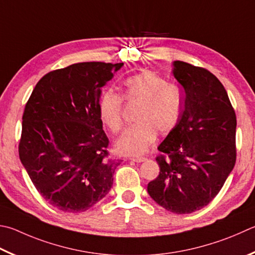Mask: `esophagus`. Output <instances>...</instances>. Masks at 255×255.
I'll use <instances>...</instances> for the list:
<instances>
[{
	"label": "esophagus",
	"mask_w": 255,
	"mask_h": 255,
	"mask_svg": "<svg viewBox=\"0 0 255 255\" xmlns=\"http://www.w3.org/2000/svg\"><path fill=\"white\" fill-rule=\"evenodd\" d=\"M132 161H135V163H142V161H145L146 158L145 157H132L130 158Z\"/></svg>",
	"instance_id": "obj_1"
}]
</instances>
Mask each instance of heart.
Instances as JSON below:
<instances>
[{
  "label": "heart",
  "instance_id": "1",
  "mask_svg": "<svg viewBox=\"0 0 255 255\" xmlns=\"http://www.w3.org/2000/svg\"><path fill=\"white\" fill-rule=\"evenodd\" d=\"M123 97L127 101L140 103L135 123L126 129L115 142L120 155L139 156L145 154L156 139L157 131L169 132L178 124L183 110V95L174 83L150 70H143L123 81ZM123 98L107 90L99 100V116L112 132L123 127Z\"/></svg>",
  "mask_w": 255,
  "mask_h": 255
}]
</instances>
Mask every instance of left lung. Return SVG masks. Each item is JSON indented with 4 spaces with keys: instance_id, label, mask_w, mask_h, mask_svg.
I'll return each instance as SVG.
<instances>
[{
    "instance_id": "obj_1",
    "label": "left lung",
    "mask_w": 255,
    "mask_h": 255,
    "mask_svg": "<svg viewBox=\"0 0 255 255\" xmlns=\"http://www.w3.org/2000/svg\"><path fill=\"white\" fill-rule=\"evenodd\" d=\"M184 89V108L176 127L158 146L159 175L147 192L176 214L206 206L223 187L237 160V116L228 92L204 68L173 62Z\"/></svg>"
}]
</instances>
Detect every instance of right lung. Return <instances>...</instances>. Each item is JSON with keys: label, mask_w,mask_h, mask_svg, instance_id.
<instances>
[{"label": "right lung", "mask_w": 255, "mask_h": 255, "mask_svg": "<svg viewBox=\"0 0 255 255\" xmlns=\"http://www.w3.org/2000/svg\"><path fill=\"white\" fill-rule=\"evenodd\" d=\"M124 63L81 62L47 73L25 105L18 155L32 183L58 210L80 213L107 195L119 160L108 157L101 88Z\"/></svg>", "instance_id": "add662e5"}]
</instances>
